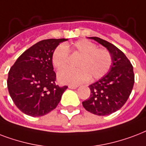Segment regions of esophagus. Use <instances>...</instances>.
Segmentation results:
<instances>
[{
	"instance_id": "esophagus-1",
	"label": "esophagus",
	"mask_w": 146,
	"mask_h": 146,
	"mask_svg": "<svg viewBox=\"0 0 146 146\" xmlns=\"http://www.w3.org/2000/svg\"><path fill=\"white\" fill-rule=\"evenodd\" d=\"M68 88H69L70 89H76L77 88H78V86H76V85H71V84H70V85H68Z\"/></svg>"
}]
</instances>
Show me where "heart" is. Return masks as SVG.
Masks as SVG:
<instances>
[{
    "label": "heart",
    "instance_id": "1",
    "mask_svg": "<svg viewBox=\"0 0 146 146\" xmlns=\"http://www.w3.org/2000/svg\"><path fill=\"white\" fill-rule=\"evenodd\" d=\"M72 52L81 55L77 63L78 68H65L58 73V81L64 84L78 85L90 78H101L111 68L113 59L109 51L98 48V45L87 39L77 41L71 48ZM69 51L65 45L58 46L52 56V62L57 69L67 65Z\"/></svg>",
    "mask_w": 146,
    "mask_h": 146
}]
</instances>
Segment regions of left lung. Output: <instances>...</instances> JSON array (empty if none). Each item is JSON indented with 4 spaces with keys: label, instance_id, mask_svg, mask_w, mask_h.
Wrapping results in <instances>:
<instances>
[{
    "label": "left lung",
    "instance_id": "obj_1",
    "mask_svg": "<svg viewBox=\"0 0 146 146\" xmlns=\"http://www.w3.org/2000/svg\"><path fill=\"white\" fill-rule=\"evenodd\" d=\"M109 51L113 62L110 69L99 81L89 86L91 95L82 102L86 110L98 116H106L117 111L128 100L134 84L133 67L121 50L109 42L89 37Z\"/></svg>",
    "mask_w": 146,
    "mask_h": 146
}]
</instances>
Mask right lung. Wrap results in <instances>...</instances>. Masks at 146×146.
<instances>
[{"label": "right lung", "instance_id": "right-lung-1", "mask_svg": "<svg viewBox=\"0 0 146 146\" xmlns=\"http://www.w3.org/2000/svg\"><path fill=\"white\" fill-rule=\"evenodd\" d=\"M67 39L38 42L26 50L11 68L7 78L10 95L18 109L31 116H42L57 107L67 86L55 84L52 56Z\"/></svg>", "mask_w": 146, "mask_h": 146}]
</instances>
